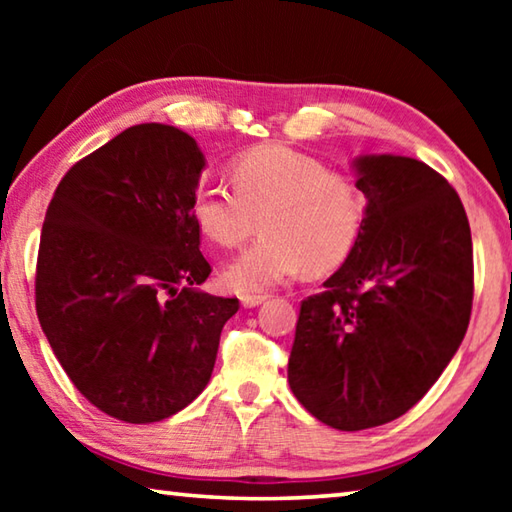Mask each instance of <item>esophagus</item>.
<instances>
[{"mask_svg":"<svg viewBox=\"0 0 512 512\" xmlns=\"http://www.w3.org/2000/svg\"><path fill=\"white\" fill-rule=\"evenodd\" d=\"M268 296H264V293H241V305L244 307H257V305H262V302L266 300Z\"/></svg>","mask_w":512,"mask_h":512,"instance_id":"obj_1","label":"esophagus"}]
</instances>
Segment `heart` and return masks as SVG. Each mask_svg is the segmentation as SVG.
Here are the masks:
<instances>
[{
	"label": "heart",
	"instance_id": "heart-1",
	"mask_svg": "<svg viewBox=\"0 0 512 512\" xmlns=\"http://www.w3.org/2000/svg\"><path fill=\"white\" fill-rule=\"evenodd\" d=\"M232 187L198 185L192 216L221 248L264 235L223 280L235 291H264L300 271L327 273L348 259L366 228L370 201L361 180L287 146H257L230 162Z\"/></svg>",
	"mask_w": 512,
	"mask_h": 512
}]
</instances>
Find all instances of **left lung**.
Wrapping results in <instances>:
<instances>
[{"label":"left lung","instance_id":"8db88e82","mask_svg":"<svg viewBox=\"0 0 512 512\" xmlns=\"http://www.w3.org/2000/svg\"><path fill=\"white\" fill-rule=\"evenodd\" d=\"M370 210L354 253L300 302L289 386L320 422L361 431L436 384L470 325L472 235L456 189L402 155L357 162Z\"/></svg>","mask_w":512,"mask_h":512}]
</instances>
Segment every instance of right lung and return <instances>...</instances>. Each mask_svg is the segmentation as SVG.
I'll list each match as a JSON object with an SVG mask.
<instances>
[{
  "mask_svg": "<svg viewBox=\"0 0 512 512\" xmlns=\"http://www.w3.org/2000/svg\"><path fill=\"white\" fill-rule=\"evenodd\" d=\"M194 137L126 128L60 180L42 223L36 311L60 366L110 418L146 424L201 395L237 298L196 291L212 266L192 216Z\"/></svg>",
  "mask_w": 512,
  "mask_h": 512,
  "instance_id": "add662e5",
  "label": "right lung"
}]
</instances>
